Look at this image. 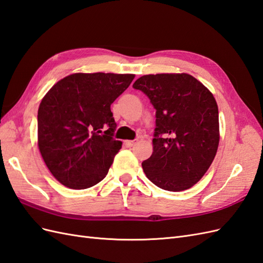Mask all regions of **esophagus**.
<instances>
[{"label": "esophagus", "mask_w": 263, "mask_h": 263, "mask_svg": "<svg viewBox=\"0 0 263 263\" xmlns=\"http://www.w3.org/2000/svg\"><path fill=\"white\" fill-rule=\"evenodd\" d=\"M137 142H138V140H132V141H125V144H126L127 146H133V145H136V144H137Z\"/></svg>", "instance_id": "1"}]
</instances>
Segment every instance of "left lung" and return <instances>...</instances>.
Masks as SVG:
<instances>
[{
  "label": "left lung",
  "mask_w": 263,
  "mask_h": 263,
  "mask_svg": "<svg viewBox=\"0 0 263 263\" xmlns=\"http://www.w3.org/2000/svg\"><path fill=\"white\" fill-rule=\"evenodd\" d=\"M133 87L156 109L152 156L142 162L146 178L167 191L196 184L219 145V111L212 93L190 74H149Z\"/></svg>",
  "instance_id": "1"
}]
</instances>
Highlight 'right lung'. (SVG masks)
Instances as JSON below:
<instances>
[{
    "instance_id": "obj_1",
    "label": "right lung",
    "mask_w": 263,
    "mask_h": 263,
    "mask_svg": "<svg viewBox=\"0 0 263 263\" xmlns=\"http://www.w3.org/2000/svg\"><path fill=\"white\" fill-rule=\"evenodd\" d=\"M133 74L76 73L60 80L39 106V149L60 183L74 190L102 181L122 142L111 104Z\"/></svg>"
}]
</instances>
